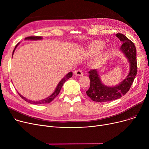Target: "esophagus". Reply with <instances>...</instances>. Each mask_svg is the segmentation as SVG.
<instances>
[{
	"mask_svg": "<svg viewBox=\"0 0 149 149\" xmlns=\"http://www.w3.org/2000/svg\"><path fill=\"white\" fill-rule=\"evenodd\" d=\"M75 74L76 75H77V76H82L83 75V71L81 70H80V69H79V70H76V71H75Z\"/></svg>",
	"mask_w": 149,
	"mask_h": 149,
	"instance_id": "34e87169",
	"label": "esophagus"
}]
</instances>
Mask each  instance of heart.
Here are the masks:
<instances>
[{
  "label": "heart",
  "instance_id": "obj_1",
  "mask_svg": "<svg viewBox=\"0 0 149 149\" xmlns=\"http://www.w3.org/2000/svg\"><path fill=\"white\" fill-rule=\"evenodd\" d=\"M105 46V43L101 40H95L92 42L86 50V54L88 56H94L102 51Z\"/></svg>",
  "mask_w": 149,
  "mask_h": 149
}]
</instances>
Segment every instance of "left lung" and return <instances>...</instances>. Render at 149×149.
Here are the masks:
<instances>
[{"label": "left lung", "instance_id": "left-lung-1", "mask_svg": "<svg viewBox=\"0 0 149 149\" xmlns=\"http://www.w3.org/2000/svg\"><path fill=\"white\" fill-rule=\"evenodd\" d=\"M123 42L120 50L128 58L130 64L129 73L123 81L115 86L111 87L104 85L100 80L97 69L89 71L90 87L86 91L87 95L93 101L108 102L121 98L129 91L137 74L136 50L134 43L124 34H116Z\"/></svg>", "mask_w": 149, "mask_h": 149}]
</instances>
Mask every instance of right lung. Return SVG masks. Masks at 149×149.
Returning <instances> with one entry per match:
<instances>
[{
  "label": "right lung",
  "instance_id": "1",
  "mask_svg": "<svg viewBox=\"0 0 149 149\" xmlns=\"http://www.w3.org/2000/svg\"><path fill=\"white\" fill-rule=\"evenodd\" d=\"M25 39V40H41V39H42V37H41V36H29V37H26ZM19 44V43H18L17 44V45L15 46V48H14V51H13V54H14V51H15V48H17V46H18ZM72 72H69L68 74H66L63 78V79H61V80L59 82V83L58 84V85H57V86L56 90H55V91L53 92L51 96H49V97L46 98H45V99H43V100H42L37 101H31V100H29L26 99V98H25L24 97H23L22 95H21L20 94V93H19V94L20 97L22 98H23L25 101H27V102H28V103H31V104H47V103H49L51 102V101H52L55 98H56V97L58 95V93H60V90H61V88H62V86H63V84L65 83V82L68 79H69V78L72 77Z\"/></svg>",
  "mask_w": 149,
  "mask_h": 149
}]
</instances>
